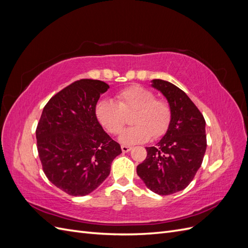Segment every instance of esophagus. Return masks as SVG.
Here are the masks:
<instances>
[{"label": "esophagus", "mask_w": 248, "mask_h": 248, "mask_svg": "<svg viewBox=\"0 0 248 248\" xmlns=\"http://www.w3.org/2000/svg\"><path fill=\"white\" fill-rule=\"evenodd\" d=\"M121 149H122V151H123L124 153H127V152H129V151H130V150H131V147L122 145V146H121Z\"/></svg>", "instance_id": "obj_1"}]
</instances>
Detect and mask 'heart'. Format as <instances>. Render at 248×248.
Here are the masks:
<instances>
[{
	"instance_id": "b5f03b06",
	"label": "heart",
	"mask_w": 248,
	"mask_h": 248,
	"mask_svg": "<svg viewBox=\"0 0 248 248\" xmlns=\"http://www.w3.org/2000/svg\"><path fill=\"white\" fill-rule=\"evenodd\" d=\"M117 103L100 100L96 104L95 114L99 123L111 134H119L126 125L127 118L133 114V127L126 129L119 140L123 144L136 145L150 139H158L167 132L171 111L170 104L155 98V94L145 87L130 86L116 95Z\"/></svg>"
}]
</instances>
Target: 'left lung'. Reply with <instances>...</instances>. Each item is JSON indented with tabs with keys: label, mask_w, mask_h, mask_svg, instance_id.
<instances>
[{
	"label": "left lung",
	"mask_w": 248,
	"mask_h": 248,
	"mask_svg": "<svg viewBox=\"0 0 248 248\" xmlns=\"http://www.w3.org/2000/svg\"><path fill=\"white\" fill-rule=\"evenodd\" d=\"M152 87L168 99L171 118L164 137L147 147L137 172L146 186L160 196L186 188L202 166L207 148L206 122L188 96L171 82L153 79Z\"/></svg>",
	"instance_id": "1"
}]
</instances>
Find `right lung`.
<instances>
[{
  "instance_id": "right-lung-1",
  "label": "right lung",
  "mask_w": 248,
  "mask_h": 248,
  "mask_svg": "<svg viewBox=\"0 0 248 248\" xmlns=\"http://www.w3.org/2000/svg\"><path fill=\"white\" fill-rule=\"evenodd\" d=\"M109 86L79 79L61 90L44 107L36 129L37 149L44 174L58 188L73 197L95 190L122 153L103 130L95 114Z\"/></svg>"
}]
</instances>
